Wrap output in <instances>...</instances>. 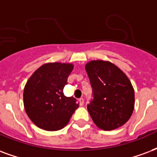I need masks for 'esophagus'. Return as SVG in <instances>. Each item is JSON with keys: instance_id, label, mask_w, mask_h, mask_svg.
Returning a JSON list of instances; mask_svg holds the SVG:
<instances>
[{"instance_id": "esophagus-1", "label": "esophagus", "mask_w": 157, "mask_h": 157, "mask_svg": "<svg viewBox=\"0 0 157 157\" xmlns=\"http://www.w3.org/2000/svg\"><path fill=\"white\" fill-rule=\"evenodd\" d=\"M79 101H80V105H84V99H83V98H80V99H79Z\"/></svg>"}]
</instances>
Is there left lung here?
Here are the masks:
<instances>
[{
    "instance_id": "8db88e82",
    "label": "left lung",
    "mask_w": 157,
    "mask_h": 157,
    "mask_svg": "<svg viewBox=\"0 0 157 157\" xmlns=\"http://www.w3.org/2000/svg\"><path fill=\"white\" fill-rule=\"evenodd\" d=\"M85 68L93 91L87 110L94 123L104 131L123 126L135 105L134 89L128 77L110 61H90Z\"/></svg>"
}]
</instances>
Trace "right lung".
<instances>
[{
	"label": "right lung",
	"instance_id": "1",
	"mask_svg": "<svg viewBox=\"0 0 157 157\" xmlns=\"http://www.w3.org/2000/svg\"><path fill=\"white\" fill-rule=\"evenodd\" d=\"M73 64L46 63L35 71L24 88L25 112L39 128L54 132L67 126L78 108L77 100L64 95Z\"/></svg>",
	"mask_w": 157,
	"mask_h": 157
}]
</instances>
